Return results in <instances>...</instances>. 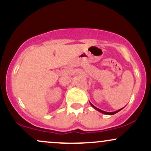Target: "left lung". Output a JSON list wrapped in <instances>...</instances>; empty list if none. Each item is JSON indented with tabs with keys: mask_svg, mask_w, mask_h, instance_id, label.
<instances>
[{
	"mask_svg": "<svg viewBox=\"0 0 151 151\" xmlns=\"http://www.w3.org/2000/svg\"><path fill=\"white\" fill-rule=\"evenodd\" d=\"M90 104H91V106L93 107V109H96V110H97L98 111L101 112V113L104 114H106V115H114V114H116V113H118V112H119V111H120L121 110V109H123V108H122V109H119V110H118V111H114V112H106V111H102V110H101V109H99L96 108V106H93V105L92 104H91V103H90Z\"/></svg>",
	"mask_w": 151,
	"mask_h": 151,
	"instance_id": "obj_1",
	"label": "left lung"
}]
</instances>
